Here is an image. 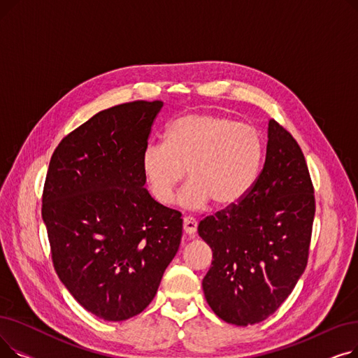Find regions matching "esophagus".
I'll list each match as a JSON object with an SVG mask.
<instances>
[{
	"label": "esophagus",
	"mask_w": 358,
	"mask_h": 358,
	"mask_svg": "<svg viewBox=\"0 0 358 358\" xmlns=\"http://www.w3.org/2000/svg\"><path fill=\"white\" fill-rule=\"evenodd\" d=\"M182 231L185 236L194 238L196 232H197V222L193 217H184L182 220Z\"/></svg>",
	"instance_id": "1"
}]
</instances>
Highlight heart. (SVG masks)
<instances>
[{
    "label": "heart",
    "mask_w": 358,
    "mask_h": 358,
    "mask_svg": "<svg viewBox=\"0 0 358 358\" xmlns=\"http://www.w3.org/2000/svg\"><path fill=\"white\" fill-rule=\"evenodd\" d=\"M264 138L261 131L216 113H190L168 127L166 141L148 143L142 169L150 194L168 203L187 169L192 181L177 197L185 210H200L212 200L231 208L245 197L261 171Z\"/></svg>",
    "instance_id": "obj_1"
}]
</instances>
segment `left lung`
I'll return each mask as SVG.
<instances>
[{
    "instance_id": "8db88e82",
    "label": "left lung",
    "mask_w": 358,
    "mask_h": 358,
    "mask_svg": "<svg viewBox=\"0 0 358 358\" xmlns=\"http://www.w3.org/2000/svg\"><path fill=\"white\" fill-rule=\"evenodd\" d=\"M267 154L251 192L204 217L199 235L213 251L203 292L224 322L247 327L273 315L302 277L315 196L302 149L268 120Z\"/></svg>"
}]
</instances>
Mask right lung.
Instances as JSON below:
<instances>
[{
  "label": "right lung",
  "mask_w": 358,
  "mask_h": 358,
  "mask_svg": "<svg viewBox=\"0 0 358 358\" xmlns=\"http://www.w3.org/2000/svg\"><path fill=\"white\" fill-rule=\"evenodd\" d=\"M162 106L138 100L99 111L50 158L42 217L53 267L104 321H126L152 302L181 242V213L152 199L142 169Z\"/></svg>",
  "instance_id": "obj_1"
}]
</instances>
